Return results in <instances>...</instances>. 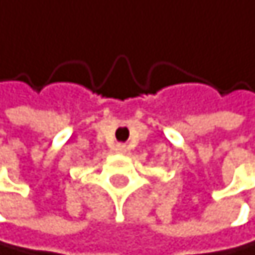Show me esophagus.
<instances>
[{"instance_id":"obj_1","label":"esophagus","mask_w":255,"mask_h":255,"mask_svg":"<svg viewBox=\"0 0 255 255\" xmlns=\"http://www.w3.org/2000/svg\"><path fill=\"white\" fill-rule=\"evenodd\" d=\"M117 152H126V144H117V148H115Z\"/></svg>"}]
</instances>
